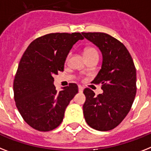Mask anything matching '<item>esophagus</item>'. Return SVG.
<instances>
[{
	"label": "esophagus",
	"mask_w": 151,
	"mask_h": 151,
	"mask_svg": "<svg viewBox=\"0 0 151 151\" xmlns=\"http://www.w3.org/2000/svg\"><path fill=\"white\" fill-rule=\"evenodd\" d=\"M83 89H84V88L82 86H78V92L79 93H83Z\"/></svg>",
	"instance_id": "1"
}]
</instances>
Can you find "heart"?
<instances>
[{"label": "heart", "mask_w": 151, "mask_h": 151, "mask_svg": "<svg viewBox=\"0 0 151 151\" xmlns=\"http://www.w3.org/2000/svg\"><path fill=\"white\" fill-rule=\"evenodd\" d=\"M84 54H85V56H88V55H91L98 54V52H97V51L96 50V48H93V47H89V48H86V49H85Z\"/></svg>", "instance_id": "1"}]
</instances>
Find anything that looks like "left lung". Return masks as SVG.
<instances>
[{
    "instance_id": "1",
    "label": "left lung",
    "mask_w": 151,
    "mask_h": 151,
    "mask_svg": "<svg viewBox=\"0 0 151 151\" xmlns=\"http://www.w3.org/2000/svg\"><path fill=\"white\" fill-rule=\"evenodd\" d=\"M103 55L100 70L92 83L102 84L103 93L86 88L83 114L87 124L99 131L116 127L129 112L137 93L136 68L125 45L116 38L102 32H82Z\"/></svg>"
}]
</instances>
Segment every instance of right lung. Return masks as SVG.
Returning a JSON list of instances; mask_svg holds the SVG:
<instances>
[{
  "instance_id": "add662e5",
  "label": "right lung",
  "mask_w": 151,
  "mask_h": 151,
  "mask_svg": "<svg viewBox=\"0 0 151 151\" xmlns=\"http://www.w3.org/2000/svg\"><path fill=\"white\" fill-rule=\"evenodd\" d=\"M83 38L79 32L48 34L34 40L24 52L14 79V97L24 120L34 129L50 131L63 120L78 86L69 83L57 92L53 76L63 72L69 51Z\"/></svg>"
}]
</instances>
